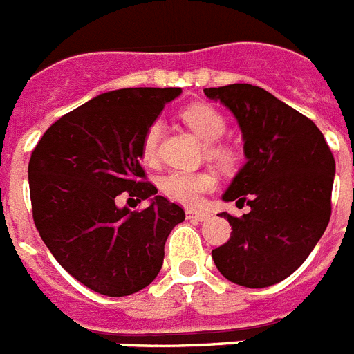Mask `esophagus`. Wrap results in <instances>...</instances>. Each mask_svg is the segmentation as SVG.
<instances>
[{"mask_svg": "<svg viewBox=\"0 0 354 354\" xmlns=\"http://www.w3.org/2000/svg\"><path fill=\"white\" fill-rule=\"evenodd\" d=\"M210 218L209 212H201V210L187 209V219H194V221H207Z\"/></svg>", "mask_w": 354, "mask_h": 354, "instance_id": "1", "label": "esophagus"}]
</instances>
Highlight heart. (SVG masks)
Here are the masks:
<instances>
[{
	"instance_id": "heart-1",
	"label": "heart",
	"mask_w": 354,
	"mask_h": 354,
	"mask_svg": "<svg viewBox=\"0 0 354 354\" xmlns=\"http://www.w3.org/2000/svg\"><path fill=\"white\" fill-rule=\"evenodd\" d=\"M182 118L194 131V135H198L205 142H216L227 129L225 117L209 104H192L183 109ZM160 131H162V124L158 120L151 122L145 129L140 144L144 162L153 163L156 160ZM210 153L218 158L225 156V151L221 147H210ZM214 187H216V178L207 171H171L160 180V189L169 200L189 205V207L200 205L205 192L212 191Z\"/></svg>"
}]
</instances>
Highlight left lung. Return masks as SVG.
Wrapping results in <instances>:
<instances>
[{"mask_svg":"<svg viewBox=\"0 0 354 354\" xmlns=\"http://www.w3.org/2000/svg\"><path fill=\"white\" fill-rule=\"evenodd\" d=\"M232 111L243 133L246 163L225 201L248 205L228 219L232 234L212 250L223 277L245 288H266L290 277L311 254L331 216L335 158L313 122L252 84L205 88Z\"/></svg>","mask_w":354,"mask_h":354,"instance_id":"left-lung-1","label":"left lung"}]
</instances>
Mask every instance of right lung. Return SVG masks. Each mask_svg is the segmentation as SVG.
<instances>
[{
  "instance_id": "right-lung-1",
  "label": "right lung",
  "mask_w": 354,
  "mask_h": 354,
  "mask_svg": "<svg viewBox=\"0 0 354 354\" xmlns=\"http://www.w3.org/2000/svg\"><path fill=\"white\" fill-rule=\"evenodd\" d=\"M180 88H124L102 93L46 129L28 163L32 214L41 239L79 283L108 297L149 286L163 246L185 219L180 205L144 182L142 136ZM149 197L131 213L118 196Z\"/></svg>"
}]
</instances>
